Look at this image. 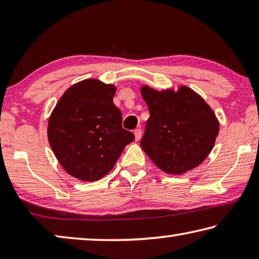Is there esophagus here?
Segmentation results:
<instances>
[{"instance_id": "obj_1", "label": "esophagus", "mask_w": 259, "mask_h": 259, "mask_svg": "<svg viewBox=\"0 0 259 259\" xmlns=\"http://www.w3.org/2000/svg\"><path fill=\"white\" fill-rule=\"evenodd\" d=\"M134 134H135V139H136V142H138V140L142 138V129H136L135 131H134Z\"/></svg>"}]
</instances>
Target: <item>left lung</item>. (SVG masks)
<instances>
[{"label": "left lung", "mask_w": 259, "mask_h": 259, "mask_svg": "<svg viewBox=\"0 0 259 259\" xmlns=\"http://www.w3.org/2000/svg\"><path fill=\"white\" fill-rule=\"evenodd\" d=\"M150 119L140 146L157 168L182 175L202 163L210 154L219 131L211 107L188 87L177 91L140 88Z\"/></svg>", "instance_id": "left-lung-1"}]
</instances>
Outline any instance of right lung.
I'll return each mask as SVG.
<instances>
[{
    "label": "right lung",
    "instance_id": "obj_1",
    "mask_svg": "<svg viewBox=\"0 0 259 259\" xmlns=\"http://www.w3.org/2000/svg\"><path fill=\"white\" fill-rule=\"evenodd\" d=\"M116 88L96 78L65 91L48 122V139L65 171L95 182L111 171L133 133L122 128V113L113 103Z\"/></svg>",
    "mask_w": 259,
    "mask_h": 259
}]
</instances>
